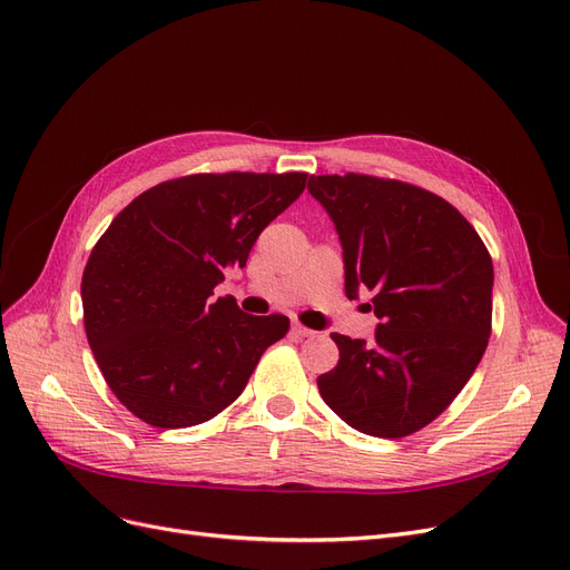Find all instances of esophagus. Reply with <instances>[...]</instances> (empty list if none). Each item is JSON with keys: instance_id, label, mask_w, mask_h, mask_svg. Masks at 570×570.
<instances>
[{"instance_id": "obj_1", "label": "esophagus", "mask_w": 570, "mask_h": 570, "mask_svg": "<svg viewBox=\"0 0 570 570\" xmlns=\"http://www.w3.org/2000/svg\"><path fill=\"white\" fill-rule=\"evenodd\" d=\"M292 336H297V338H306V336H313L315 332L313 330H308V327H304V325H292Z\"/></svg>"}]
</instances>
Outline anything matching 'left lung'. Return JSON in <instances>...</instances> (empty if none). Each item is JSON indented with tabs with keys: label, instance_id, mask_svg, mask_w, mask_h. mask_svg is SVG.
<instances>
[{
	"label": "left lung",
	"instance_id": "8db88e82",
	"mask_svg": "<svg viewBox=\"0 0 570 570\" xmlns=\"http://www.w3.org/2000/svg\"><path fill=\"white\" fill-rule=\"evenodd\" d=\"M344 249L346 297L370 289L372 341L332 334L336 367L317 376L341 421L406 438L435 421L480 364L491 334L493 264L444 198L370 175H311Z\"/></svg>",
	"mask_w": 570,
	"mask_h": 570
}]
</instances>
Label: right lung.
<instances>
[{"label":"right lung","mask_w":570,"mask_h":570,"mask_svg":"<svg viewBox=\"0 0 570 570\" xmlns=\"http://www.w3.org/2000/svg\"><path fill=\"white\" fill-rule=\"evenodd\" d=\"M306 173H224L164 181L124 208L88 257L83 327L119 402L156 428L210 421L247 385L285 315H247L213 299Z\"/></svg>","instance_id":"add662e5"}]
</instances>
